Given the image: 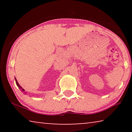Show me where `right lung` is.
<instances>
[{"label":"right lung","instance_id":"1","mask_svg":"<svg viewBox=\"0 0 132 132\" xmlns=\"http://www.w3.org/2000/svg\"><path fill=\"white\" fill-rule=\"evenodd\" d=\"M15 82H16V84H17V86H18V87L19 88L20 90L22 91V92H24V93H27L26 91H25V90H24V89H23V88H22L20 86V84H19V82H17V80H16V79H15Z\"/></svg>","mask_w":132,"mask_h":132}]
</instances>
